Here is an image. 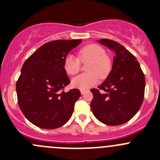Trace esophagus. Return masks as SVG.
<instances>
[{"mask_svg":"<svg viewBox=\"0 0 160 160\" xmlns=\"http://www.w3.org/2000/svg\"><path fill=\"white\" fill-rule=\"evenodd\" d=\"M85 92H86V90H80V93H81V94H84Z\"/></svg>","mask_w":160,"mask_h":160,"instance_id":"1","label":"esophagus"}]
</instances>
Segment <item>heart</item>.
Instances as JSON below:
<instances>
[{
    "label": "heart",
    "instance_id": "b5f03b06",
    "mask_svg": "<svg viewBox=\"0 0 160 160\" xmlns=\"http://www.w3.org/2000/svg\"><path fill=\"white\" fill-rule=\"evenodd\" d=\"M81 62H89L87 73L80 74L72 80V86L81 90H86L98 83L99 77L104 79L109 75L112 69V59L106 54L105 49L96 44L83 46L78 52V58L68 55L64 59L63 67L70 75H76L80 71Z\"/></svg>",
    "mask_w": 160,
    "mask_h": 160
}]
</instances>
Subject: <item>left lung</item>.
Here are the masks:
<instances>
[{
	"label": "left lung",
	"instance_id": "1",
	"mask_svg": "<svg viewBox=\"0 0 160 160\" xmlns=\"http://www.w3.org/2000/svg\"><path fill=\"white\" fill-rule=\"evenodd\" d=\"M100 43L114 51L112 70L93 95L90 108L95 117L108 125H119L131 120L142 104L146 79L136 58L122 45L107 38ZM102 90L103 93L99 92Z\"/></svg>",
	"mask_w": 160,
	"mask_h": 160
}]
</instances>
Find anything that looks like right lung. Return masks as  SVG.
I'll list each match as a JSON object with an SVG mask.
<instances>
[{"mask_svg":"<svg viewBox=\"0 0 160 160\" xmlns=\"http://www.w3.org/2000/svg\"><path fill=\"white\" fill-rule=\"evenodd\" d=\"M81 42V39L49 42L24 62L16 83L18 103L25 118L37 127L59 128L72 116L80 91L63 90L70 83L63 64L67 54Z\"/></svg>","mask_w":160,"mask_h":160,"instance_id":"obj_1","label":"right lung"}]
</instances>
